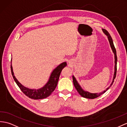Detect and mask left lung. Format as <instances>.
I'll use <instances>...</instances> for the list:
<instances>
[{
  "label": "left lung",
  "mask_w": 127,
  "mask_h": 127,
  "mask_svg": "<svg viewBox=\"0 0 127 127\" xmlns=\"http://www.w3.org/2000/svg\"><path fill=\"white\" fill-rule=\"evenodd\" d=\"M102 31L103 32V33L106 34L108 40H109V44L110 45L111 48H112L113 52L114 54V57H115V67H114V76H113V81L111 83V84L110 85L109 87H108L106 90L104 91L102 93H89L87 91H85L83 90V89L82 88V87H81V86L79 85V83H78V82L77 81L76 79H75V77H74V75H73V83L74 85V87L76 88V89L77 90V91L78 92V93H79V94L81 96L85 97V98H91V99H93V98H96L98 96H100V95H101L102 94H103V93H104L108 89H109L112 85H113V83L114 81V79H115L116 78V70H117V55H116V49L114 47V45L113 44V41L112 37H111L110 35L109 34V33H108V32L107 31H106V30L104 29H102Z\"/></svg>",
  "instance_id": "8db88e82"
}]
</instances>
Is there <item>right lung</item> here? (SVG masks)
<instances>
[{
	"label": "right lung",
	"instance_id": "right-lung-1",
	"mask_svg": "<svg viewBox=\"0 0 127 127\" xmlns=\"http://www.w3.org/2000/svg\"><path fill=\"white\" fill-rule=\"evenodd\" d=\"M66 66V62H64L58 66L52 71L47 82L46 83L44 86L38 89H30L21 85L14 75L12 64L11 65V69L12 75L13 76L14 81L18 86V87L20 88L21 91L29 97L34 100H39L47 97L53 93L57 86L62 70Z\"/></svg>",
	"mask_w": 127,
	"mask_h": 127
}]
</instances>
